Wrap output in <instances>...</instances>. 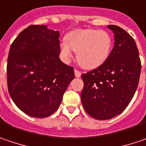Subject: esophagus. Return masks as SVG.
<instances>
[{
	"mask_svg": "<svg viewBox=\"0 0 146 146\" xmlns=\"http://www.w3.org/2000/svg\"><path fill=\"white\" fill-rule=\"evenodd\" d=\"M74 73H75V77L76 78H80L81 77V72H79L78 70L75 69L74 70Z\"/></svg>",
	"mask_w": 146,
	"mask_h": 146,
	"instance_id": "34e87169",
	"label": "esophagus"
}]
</instances>
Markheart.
Here are the masks:
<instances>
[{
	"label": "heart",
	"instance_id": "1",
	"mask_svg": "<svg viewBox=\"0 0 146 146\" xmlns=\"http://www.w3.org/2000/svg\"><path fill=\"white\" fill-rule=\"evenodd\" d=\"M112 39L109 33L102 30L82 29L69 32L65 42L60 44V52L65 62L77 53L78 63L85 69H94L105 63L111 53Z\"/></svg>",
	"mask_w": 146,
	"mask_h": 146
}]
</instances>
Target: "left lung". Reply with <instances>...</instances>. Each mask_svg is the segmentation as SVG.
Masks as SVG:
<instances>
[{
  "instance_id": "8db88e82",
  "label": "left lung",
  "mask_w": 146,
  "mask_h": 146,
  "mask_svg": "<svg viewBox=\"0 0 146 146\" xmlns=\"http://www.w3.org/2000/svg\"><path fill=\"white\" fill-rule=\"evenodd\" d=\"M114 34V47L103 64L82 74V107L98 120L121 114L134 97L141 75V59L132 37L116 25H107Z\"/></svg>"
}]
</instances>
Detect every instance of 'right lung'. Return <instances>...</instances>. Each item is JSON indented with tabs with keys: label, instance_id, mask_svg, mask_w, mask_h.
<instances>
[{
	"label": "right lung",
	"instance_id": "right-lung-1",
	"mask_svg": "<svg viewBox=\"0 0 146 146\" xmlns=\"http://www.w3.org/2000/svg\"><path fill=\"white\" fill-rule=\"evenodd\" d=\"M59 32L30 25L12 43L7 62V86L17 107L28 116L52 115L74 78L73 67L60 58Z\"/></svg>",
	"mask_w": 146,
	"mask_h": 146
}]
</instances>
